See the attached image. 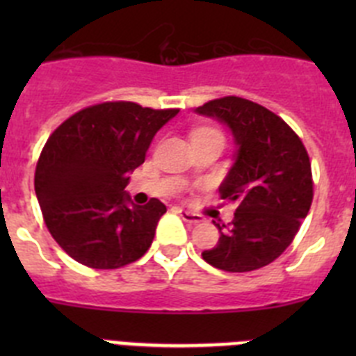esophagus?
<instances>
[{
  "label": "esophagus",
  "instance_id": "esophagus-1",
  "mask_svg": "<svg viewBox=\"0 0 356 356\" xmlns=\"http://www.w3.org/2000/svg\"><path fill=\"white\" fill-rule=\"evenodd\" d=\"M178 212V216L184 219L185 222H203V216H200V213H194V212H188V210H184V209H178L176 210Z\"/></svg>",
  "mask_w": 356,
  "mask_h": 356
}]
</instances>
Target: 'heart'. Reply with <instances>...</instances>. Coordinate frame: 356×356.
Returning <instances> with one entry per match:
<instances>
[{
  "instance_id": "obj_1",
  "label": "heart",
  "mask_w": 356,
  "mask_h": 356,
  "mask_svg": "<svg viewBox=\"0 0 356 356\" xmlns=\"http://www.w3.org/2000/svg\"><path fill=\"white\" fill-rule=\"evenodd\" d=\"M205 130H209V128H201V130H196V131H205Z\"/></svg>"
}]
</instances>
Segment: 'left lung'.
<instances>
[{"label": "left lung", "mask_w": 356, "mask_h": 356, "mask_svg": "<svg viewBox=\"0 0 356 356\" xmlns=\"http://www.w3.org/2000/svg\"><path fill=\"white\" fill-rule=\"evenodd\" d=\"M196 114L225 122L237 146L219 187L221 200L237 205L234 221H213L221 237L201 257L228 273L260 269L291 246L312 205L307 149L284 119L244 97L212 99L197 106Z\"/></svg>", "instance_id": "left-lung-1"}]
</instances>
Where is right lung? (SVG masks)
<instances>
[{
    "label": "right lung",
    "mask_w": 356,
    "mask_h": 356,
    "mask_svg": "<svg viewBox=\"0 0 356 356\" xmlns=\"http://www.w3.org/2000/svg\"><path fill=\"white\" fill-rule=\"evenodd\" d=\"M178 108L131 102L87 106L49 135L35 169V194L58 246L92 269H118L149 250L165 205H134L124 187L156 131Z\"/></svg>",
    "instance_id": "1"
}]
</instances>
